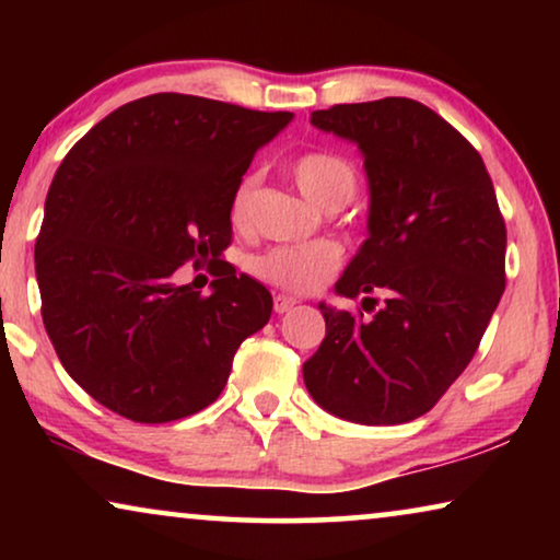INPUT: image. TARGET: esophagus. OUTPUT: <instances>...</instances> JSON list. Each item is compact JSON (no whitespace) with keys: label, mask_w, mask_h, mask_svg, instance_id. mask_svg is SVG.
<instances>
[{"label":"esophagus","mask_w":560,"mask_h":560,"mask_svg":"<svg viewBox=\"0 0 560 560\" xmlns=\"http://www.w3.org/2000/svg\"><path fill=\"white\" fill-rule=\"evenodd\" d=\"M298 301L295 298H290V295H275V313H288L290 308H293Z\"/></svg>","instance_id":"34e87169"}]
</instances>
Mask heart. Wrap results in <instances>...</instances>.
Masks as SVG:
<instances>
[{
    "instance_id": "b5f03b06",
    "label": "heart",
    "mask_w": 560,
    "mask_h": 560,
    "mask_svg": "<svg viewBox=\"0 0 560 560\" xmlns=\"http://www.w3.org/2000/svg\"><path fill=\"white\" fill-rule=\"evenodd\" d=\"M290 173L305 196L313 203L334 211L349 203L357 190V171L347 158L334 150H311L293 160ZM259 188V173H244L229 198V219L234 226H247L252 219V206ZM343 252L336 242L320 240L311 244H293V247H272L265 255L255 257L252 270L259 280L290 293H313L331 280L341 267Z\"/></svg>"
}]
</instances>
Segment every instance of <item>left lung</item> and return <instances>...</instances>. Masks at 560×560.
<instances>
[{
    "instance_id": "obj_1",
    "label": "left lung",
    "mask_w": 560,
    "mask_h": 560,
    "mask_svg": "<svg viewBox=\"0 0 560 560\" xmlns=\"http://www.w3.org/2000/svg\"><path fill=\"white\" fill-rule=\"evenodd\" d=\"M311 121L357 142L370 178V240L336 293L387 301L372 318L318 305L326 339L303 364L305 387L351 423H408L466 370L504 293L492 178L474 144L412 98L336 104Z\"/></svg>"
}]
</instances>
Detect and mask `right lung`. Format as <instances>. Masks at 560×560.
<instances>
[{"label": "right lung", "instance_id": "obj_1", "mask_svg": "<svg viewBox=\"0 0 560 560\" xmlns=\"http://www.w3.org/2000/svg\"><path fill=\"white\" fill-rule=\"evenodd\" d=\"M290 112H255L188 94L129 102L60 163L35 242L43 324L66 372L135 423L209 408L240 343L272 295L221 259L229 198ZM209 264L214 293L174 282Z\"/></svg>", "mask_w": 560, "mask_h": 560}]
</instances>
